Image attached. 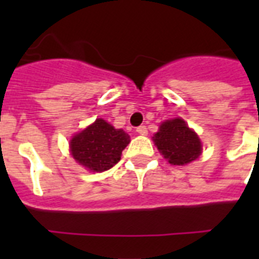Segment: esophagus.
Masks as SVG:
<instances>
[{
    "instance_id": "obj_1",
    "label": "esophagus",
    "mask_w": 259,
    "mask_h": 259,
    "mask_svg": "<svg viewBox=\"0 0 259 259\" xmlns=\"http://www.w3.org/2000/svg\"><path fill=\"white\" fill-rule=\"evenodd\" d=\"M137 133L142 134V136H146L148 134V127L145 125H141L137 127Z\"/></svg>"
}]
</instances>
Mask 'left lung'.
<instances>
[{
    "instance_id": "8db88e82",
    "label": "left lung",
    "mask_w": 259,
    "mask_h": 259,
    "mask_svg": "<svg viewBox=\"0 0 259 259\" xmlns=\"http://www.w3.org/2000/svg\"><path fill=\"white\" fill-rule=\"evenodd\" d=\"M153 142L172 165L189 164L201 154L200 138L181 118L162 122L153 136Z\"/></svg>"
}]
</instances>
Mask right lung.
Wrapping results in <instances>:
<instances>
[{
    "label": "right lung",
    "mask_w": 259,
    "mask_h": 259,
    "mask_svg": "<svg viewBox=\"0 0 259 259\" xmlns=\"http://www.w3.org/2000/svg\"><path fill=\"white\" fill-rule=\"evenodd\" d=\"M129 142V134L98 118L71 138L70 150L75 161L84 168L93 172H105L121 160L122 150Z\"/></svg>",
    "instance_id": "add662e5"
}]
</instances>
